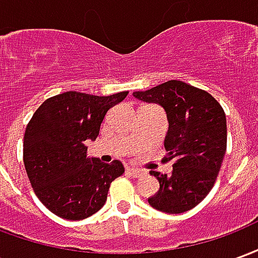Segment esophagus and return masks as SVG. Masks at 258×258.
<instances>
[{
  "label": "esophagus",
  "mask_w": 258,
  "mask_h": 258,
  "mask_svg": "<svg viewBox=\"0 0 258 258\" xmlns=\"http://www.w3.org/2000/svg\"><path fill=\"white\" fill-rule=\"evenodd\" d=\"M127 171H128V174H131L133 177H135V178H138V177H141V175H144V173H142L141 170H138V168H134V167L127 168Z\"/></svg>",
  "instance_id": "obj_1"
}]
</instances>
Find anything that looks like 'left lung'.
<instances>
[{
  "label": "left lung",
  "instance_id": "8db88e82",
  "mask_svg": "<svg viewBox=\"0 0 258 258\" xmlns=\"http://www.w3.org/2000/svg\"><path fill=\"white\" fill-rule=\"evenodd\" d=\"M133 95L159 103L168 120L164 162L173 160V173H151L159 179L160 188L148 199L149 205L168 214L194 209L214 186L227 151L224 109L209 92L178 80Z\"/></svg>",
  "mask_w": 258,
  "mask_h": 258
}]
</instances>
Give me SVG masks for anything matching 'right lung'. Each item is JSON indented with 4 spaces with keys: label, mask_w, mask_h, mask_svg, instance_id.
Returning a JSON list of instances; mask_svg holds the SVG:
<instances>
[{
    "label": "right lung",
    "mask_w": 258,
    "mask_h": 258,
    "mask_svg": "<svg viewBox=\"0 0 258 258\" xmlns=\"http://www.w3.org/2000/svg\"><path fill=\"white\" fill-rule=\"evenodd\" d=\"M128 91L109 96L68 91L38 107L27 124L23 162L34 194L64 220H84L105 205L107 190L124 173L121 162L87 156L85 141H95L107 110Z\"/></svg>",
    "instance_id": "obj_1"
}]
</instances>
